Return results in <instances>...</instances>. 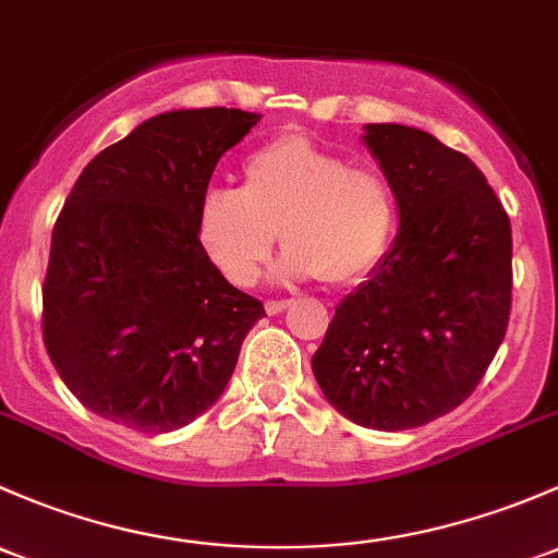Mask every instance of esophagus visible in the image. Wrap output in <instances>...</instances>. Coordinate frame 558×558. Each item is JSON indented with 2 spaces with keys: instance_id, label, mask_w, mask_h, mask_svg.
Returning a JSON list of instances; mask_svg holds the SVG:
<instances>
[{
  "instance_id": "obj_1",
  "label": "esophagus",
  "mask_w": 558,
  "mask_h": 558,
  "mask_svg": "<svg viewBox=\"0 0 558 558\" xmlns=\"http://www.w3.org/2000/svg\"><path fill=\"white\" fill-rule=\"evenodd\" d=\"M290 303H292V301H268V303H266V312H268V314H281L287 306H290Z\"/></svg>"
}]
</instances>
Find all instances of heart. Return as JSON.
<instances>
[{"label":"heart","instance_id":"b5f03b06","mask_svg":"<svg viewBox=\"0 0 558 558\" xmlns=\"http://www.w3.org/2000/svg\"><path fill=\"white\" fill-rule=\"evenodd\" d=\"M241 177V191L211 187L198 206L201 246L236 287L260 279L277 233L287 250L279 277L325 284L363 279L392 241V182L306 136L268 142L244 160Z\"/></svg>","mask_w":558,"mask_h":558}]
</instances>
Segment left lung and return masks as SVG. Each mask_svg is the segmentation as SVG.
Returning a JSON list of instances; mask_svg holds the SVG:
<instances>
[{"instance_id": "8db88e82", "label": "left lung", "mask_w": 558, "mask_h": 558, "mask_svg": "<svg viewBox=\"0 0 558 558\" xmlns=\"http://www.w3.org/2000/svg\"><path fill=\"white\" fill-rule=\"evenodd\" d=\"M363 140L398 195L400 233L338 303L312 371L343 416L395 433L453 411L484 378L508 330L513 236L468 155L398 123Z\"/></svg>"}]
</instances>
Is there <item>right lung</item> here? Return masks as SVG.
Returning <instances> with one entry per match:
<instances>
[{
  "label": "right lung",
  "mask_w": 558,
  "mask_h": 558,
  "mask_svg": "<svg viewBox=\"0 0 558 558\" xmlns=\"http://www.w3.org/2000/svg\"><path fill=\"white\" fill-rule=\"evenodd\" d=\"M255 112L174 109L101 150L53 226L43 341L69 392L136 433L198 418L266 308L198 241V206Z\"/></svg>",
  "instance_id": "right-lung-1"
}]
</instances>
